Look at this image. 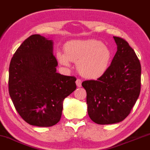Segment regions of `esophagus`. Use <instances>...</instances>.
<instances>
[{"label": "esophagus", "instance_id": "esophagus-1", "mask_svg": "<svg viewBox=\"0 0 150 150\" xmlns=\"http://www.w3.org/2000/svg\"><path fill=\"white\" fill-rule=\"evenodd\" d=\"M81 79H78L76 80V86H77V87H79V88H80V87H81Z\"/></svg>", "mask_w": 150, "mask_h": 150}]
</instances>
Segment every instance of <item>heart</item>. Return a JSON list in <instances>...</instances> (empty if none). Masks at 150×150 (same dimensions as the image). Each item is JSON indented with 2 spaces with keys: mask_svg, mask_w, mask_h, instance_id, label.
<instances>
[{
  "mask_svg": "<svg viewBox=\"0 0 150 150\" xmlns=\"http://www.w3.org/2000/svg\"><path fill=\"white\" fill-rule=\"evenodd\" d=\"M64 53H58V62L70 67V62H76L77 69L85 78L95 79L108 69L111 52L102 42L95 40H74L64 45Z\"/></svg>",
  "mask_w": 150,
  "mask_h": 150,
  "instance_id": "obj_1",
  "label": "heart"
}]
</instances>
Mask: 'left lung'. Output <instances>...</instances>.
Masks as SVG:
<instances>
[{"instance_id":"left-lung-1","label":"left lung","mask_w":150,"mask_h":150,"mask_svg":"<svg viewBox=\"0 0 150 150\" xmlns=\"http://www.w3.org/2000/svg\"><path fill=\"white\" fill-rule=\"evenodd\" d=\"M117 50L111 64L97 81H85L88 112L94 122L110 125L129 115L139 97L141 65L128 42L113 37Z\"/></svg>"}]
</instances>
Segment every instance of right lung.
<instances>
[{
	"label": "right lung",
	"instance_id": "1",
	"mask_svg": "<svg viewBox=\"0 0 150 150\" xmlns=\"http://www.w3.org/2000/svg\"><path fill=\"white\" fill-rule=\"evenodd\" d=\"M53 41L33 35L21 44L9 67V94L24 121L51 127L60 121L64 98L76 88L74 76L56 72Z\"/></svg>",
	"mask_w": 150,
	"mask_h": 150
}]
</instances>
